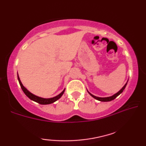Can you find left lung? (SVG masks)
I'll use <instances>...</instances> for the list:
<instances>
[{"instance_id":"1","label":"left lung","mask_w":146,"mask_h":146,"mask_svg":"<svg viewBox=\"0 0 146 146\" xmlns=\"http://www.w3.org/2000/svg\"><path fill=\"white\" fill-rule=\"evenodd\" d=\"M126 84H127V83H126L125 85H124L123 87H122V88L121 89V90H120L119 92H118L117 94H115V95H113V96H111V97H107V98H99V97H96V96H94V95H92V94H90V92H88V93L89 94H90V95L92 97H93V98H95L96 99H97V100H98V101H104V102H107V101H112V100H113V99H115L116 98H117V96H119V95L121 94V93L123 92L124 91V89H125V88H126Z\"/></svg>"}]
</instances>
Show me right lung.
Masks as SVG:
<instances>
[{"mask_svg":"<svg viewBox=\"0 0 146 146\" xmlns=\"http://www.w3.org/2000/svg\"><path fill=\"white\" fill-rule=\"evenodd\" d=\"M18 80L19 81V83H20L21 88H22L23 92H24V94L26 95V96L28 97V98L30 99L31 100L35 101V102L39 103V104H41V105H48V104H50V103L55 102L56 101H57L58 99H60L61 98V96H62L63 94H64V90H64L62 92L60 93V94L58 95V96H56V97H54V98H48V99L42 98H40V97L35 96V95L31 94V92H29V91L27 90L24 86H23V84H22V82H21V81H20V78H19V76H18Z\"/></svg>","mask_w":146,"mask_h":146,"instance_id":"obj_1","label":"right lung"}]
</instances>
